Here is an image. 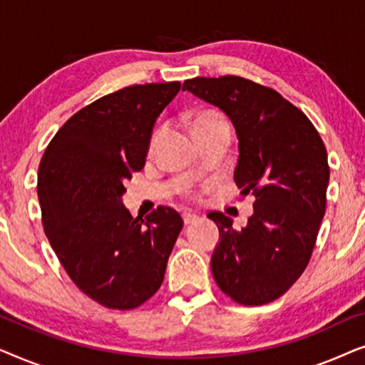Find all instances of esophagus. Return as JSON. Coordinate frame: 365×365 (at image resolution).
Returning <instances> with one entry per match:
<instances>
[{"instance_id":"1","label":"esophagus","mask_w":365,"mask_h":365,"mask_svg":"<svg viewBox=\"0 0 365 365\" xmlns=\"http://www.w3.org/2000/svg\"><path fill=\"white\" fill-rule=\"evenodd\" d=\"M182 219H184V224H186V226H189V224L196 222L199 217L194 212H182Z\"/></svg>"}]
</instances>
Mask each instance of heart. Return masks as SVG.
I'll list each match as a JSON object with an SVG mask.
<instances>
[{
	"label": "heart",
	"instance_id": "1",
	"mask_svg": "<svg viewBox=\"0 0 365 365\" xmlns=\"http://www.w3.org/2000/svg\"><path fill=\"white\" fill-rule=\"evenodd\" d=\"M214 128H229V124L226 123L221 114L214 113V111H206L197 114L192 121V131L199 133V131H206V129H214ZM158 134L153 138V143L156 141Z\"/></svg>",
	"mask_w": 365,
	"mask_h": 365
}]
</instances>
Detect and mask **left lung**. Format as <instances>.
Listing matches in <instances>:
<instances>
[{
	"mask_svg": "<svg viewBox=\"0 0 365 365\" xmlns=\"http://www.w3.org/2000/svg\"><path fill=\"white\" fill-rule=\"evenodd\" d=\"M182 91L231 119L239 139L234 181L242 196L256 197L254 214L239 231L222 212L207 214L219 227L212 276L232 301L271 302L301 277L316 246L326 212V146L301 109L246 78H192Z\"/></svg>",
	"mask_w": 365,
	"mask_h": 365,
	"instance_id": "obj_1",
	"label": "left lung"
}]
</instances>
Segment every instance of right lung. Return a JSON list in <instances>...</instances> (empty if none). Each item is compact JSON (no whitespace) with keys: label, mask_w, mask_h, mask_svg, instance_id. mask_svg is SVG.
Instances as JSON below:
<instances>
[{"label":"right lung","mask_w":365,"mask_h":365,"mask_svg":"<svg viewBox=\"0 0 365 365\" xmlns=\"http://www.w3.org/2000/svg\"><path fill=\"white\" fill-rule=\"evenodd\" d=\"M179 89V81L134 84L96 99L59 128L39 163L48 241L79 291L104 307L128 311L153 297L182 229L173 207L143 219L121 201Z\"/></svg>","instance_id":"add662e5"}]
</instances>
